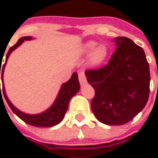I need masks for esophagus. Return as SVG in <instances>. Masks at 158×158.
Segmentation results:
<instances>
[{"label":"esophagus","instance_id":"obj_1","mask_svg":"<svg viewBox=\"0 0 158 158\" xmlns=\"http://www.w3.org/2000/svg\"><path fill=\"white\" fill-rule=\"evenodd\" d=\"M78 77H79V82L81 83V85L86 84L87 80H86V77H85V75H84V72L83 71H80L78 73Z\"/></svg>","mask_w":158,"mask_h":158}]
</instances>
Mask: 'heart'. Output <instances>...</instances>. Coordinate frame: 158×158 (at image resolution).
<instances>
[{"label": "heart", "mask_w": 158, "mask_h": 158, "mask_svg": "<svg viewBox=\"0 0 158 158\" xmlns=\"http://www.w3.org/2000/svg\"><path fill=\"white\" fill-rule=\"evenodd\" d=\"M82 52L89 54V63L93 66H98L103 63L108 55V48L105 45H98V43L89 40L82 46Z\"/></svg>", "instance_id": "1"}]
</instances>
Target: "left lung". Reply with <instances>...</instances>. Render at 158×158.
<instances>
[{
	"label": "left lung",
	"instance_id": "8db88e82",
	"mask_svg": "<svg viewBox=\"0 0 158 158\" xmlns=\"http://www.w3.org/2000/svg\"><path fill=\"white\" fill-rule=\"evenodd\" d=\"M113 41L116 50L108 64L85 71L87 81L95 89L92 112L109 126L125 124L143 110L149 99L150 82L143 48L126 37Z\"/></svg>",
	"mask_w": 158,
	"mask_h": 158
}]
</instances>
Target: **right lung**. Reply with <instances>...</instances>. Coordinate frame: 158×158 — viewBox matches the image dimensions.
<instances>
[{
    "label": "right lung",
    "mask_w": 158,
    "mask_h": 158,
    "mask_svg": "<svg viewBox=\"0 0 158 158\" xmlns=\"http://www.w3.org/2000/svg\"><path fill=\"white\" fill-rule=\"evenodd\" d=\"M32 37H23L20 40L17 41V43L15 46L10 47L9 52L6 55V60L5 63L2 67V63L0 64V74H2V92L4 95V98L7 101L8 105L10 107V109L13 111L16 116H18L21 118L22 120H23L25 123L35 127H53L56 126L60 122H61V120L64 118L65 113L68 111L69 108V104L70 99L75 96V95L79 91L80 89V83L78 81V76L77 73L75 72L71 78L68 82L63 83L60 87V89L58 93L57 98L55 101L53 102L52 106H50L47 110L45 112L38 113V114H28L25 112H21L20 110H18L16 107L13 106V104L10 102L6 92H5V88H4V83H3V72L5 69V65L7 63V60L9 59L10 53L15 50V48H17L19 46H21L23 43V41L25 40H31ZM2 62V60H1ZM1 92V87H0ZM2 96V92H1Z\"/></svg>",
    "instance_id": "add662e5"
}]
</instances>
